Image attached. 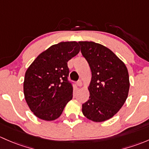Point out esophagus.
I'll return each mask as SVG.
<instances>
[{
	"label": "esophagus",
	"mask_w": 149,
	"mask_h": 149,
	"mask_svg": "<svg viewBox=\"0 0 149 149\" xmlns=\"http://www.w3.org/2000/svg\"><path fill=\"white\" fill-rule=\"evenodd\" d=\"M77 85L79 86V87H82V81H81V80L77 81Z\"/></svg>",
	"instance_id": "34e87169"
}]
</instances>
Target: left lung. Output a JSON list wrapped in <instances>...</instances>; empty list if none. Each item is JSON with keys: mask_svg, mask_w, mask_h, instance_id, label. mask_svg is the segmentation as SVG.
Here are the masks:
<instances>
[{"mask_svg": "<svg viewBox=\"0 0 149 149\" xmlns=\"http://www.w3.org/2000/svg\"><path fill=\"white\" fill-rule=\"evenodd\" d=\"M81 52L88 62L92 79L90 97L82 111L89 120L102 122L122 108L129 91V75L125 64L108 48L93 41H79Z\"/></svg>", "mask_w": 149, "mask_h": 149, "instance_id": "8db88e82", "label": "left lung"}]
</instances>
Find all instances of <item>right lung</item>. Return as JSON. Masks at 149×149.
Masks as SVG:
<instances>
[{"mask_svg":"<svg viewBox=\"0 0 149 149\" xmlns=\"http://www.w3.org/2000/svg\"><path fill=\"white\" fill-rule=\"evenodd\" d=\"M79 52L76 41L60 42L41 53L27 69L24 97L37 118L56 120L72 99V85L67 79L70 72L67 62Z\"/></svg>","mask_w":149,"mask_h":149,"instance_id":"right-lung-1","label":"right lung"}]
</instances>
